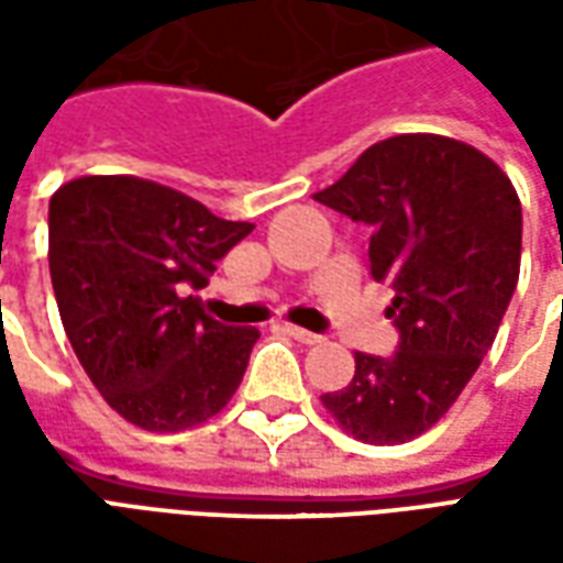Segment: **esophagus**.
I'll use <instances>...</instances> for the list:
<instances>
[{
	"instance_id": "esophagus-1",
	"label": "esophagus",
	"mask_w": 563,
	"mask_h": 563,
	"mask_svg": "<svg viewBox=\"0 0 563 563\" xmlns=\"http://www.w3.org/2000/svg\"><path fill=\"white\" fill-rule=\"evenodd\" d=\"M283 331H286L289 338H295L298 343H322V338H319V334H313V331H307V329H298V325H292V322H286V325H283Z\"/></svg>"
}]
</instances>
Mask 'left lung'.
Masks as SVG:
<instances>
[{"label": "left lung", "instance_id": "8db88e82", "mask_svg": "<svg viewBox=\"0 0 563 563\" xmlns=\"http://www.w3.org/2000/svg\"><path fill=\"white\" fill-rule=\"evenodd\" d=\"M313 198L371 225V274L395 289L401 331L389 358L355 353L350 386L322 407L362 443H407L446 416L495 343L519 283V192L483 150L407 132Z\"/></svg>", "mask_w": 563, "mask_h": 563}]
</instances>
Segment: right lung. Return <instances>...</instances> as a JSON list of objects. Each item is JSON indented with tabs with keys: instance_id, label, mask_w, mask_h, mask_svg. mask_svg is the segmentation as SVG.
<instances>
[{
	"instance_id": "obj_1",
	"label": "right lung",
	"mask_w": 563,
	"mask_h": 563,
	"mask_svg": "<svg viewBox=\"0 0 563 563\" xmlns=\"http://www.w3.org/2000/svg\"><path fill=\"white\" fill-rule=\"evenodd\" d=\"M47 258L59 319L111 410L174 434L220 413L244 379L258 329H229L189 289L253 222L132 174H84L51 198Z\"/></svg>"
}]
</instances>
